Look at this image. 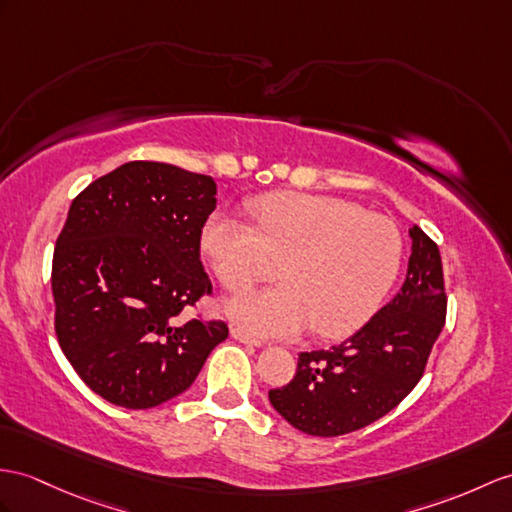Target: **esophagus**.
<instances>
[{
	"label": "esophagus",
	"instance_id": "obj_1",
	"mask_svg": "<svg viewBox=\"0 0 512 512\" xmlns=\"http://www.w3.org/2000/svg\"><path fill=\"white\" fill-rule=\"evenodd\" d=\"M230 334H232V339L241 341V343H245V345H254V347H263V345H265L263 341L256 339V336H252L249 332H245L243 328H230Z\"/></svg>",
	"mask_w": 512,
	"mask_h": 512
}]
</instances>
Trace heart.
<instances>
[{
  "instance_id": "1",
  "label": "heart",
  "mask_w": 512,
  "mask_h": 512,
  "mask_svg": "<svg viewBox=\"0 0 512 512\" xmlns=\"http://www.w3.org/2000/svg\"><path fill=\"white\" fill-rule=\"evenodd\" d=\"M252 226L213 215L202 252L228 291L280 276L284 284L236 295L226 313L258 336H295L313 326L341 339L378 313L402 265L391 219L354 202L313 193H269L249 204Z\"/></svg>"
}]
</instances>
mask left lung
Returning <instances> with one entry per match:
<instances>
[{
	"label": "left lung",
	"mask_w": 512,
	"mask_h": 512,
	"mask_svg": "<svg viewBox=\"0 0 512 512\" xmlns=\"http://www.w3.org/2000/svg\"><path fill=\"white\" fill-rule=\"evenodd\" d=\"M406 280L363 328L330 350L302 352L293 380L269 402L293 428L341 436L378 421L415 389L447 313L439 247L419 226Z\"/></svg>",
	"instance_id": "1"
}]
</instances>
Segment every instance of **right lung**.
Here are the masks:
<instances>
[{"label":"right lung","instance_id":"add662e5","mask_svg":"<svg viewBox=\"0 0 512 512\" xmlns=\"http://www.w3.org/2000/svg\"><path fill=\"white\" fill-rule=\"evenodd\" d=\"M215 195L210 176L134 160L71 202L52 263L54 328L71 367L106 402L143 410L171 400L228 339L223 321H178L213 293L199 239Z\"/></svg>","mask_w":512,"mask_h":512}]
</instances>
